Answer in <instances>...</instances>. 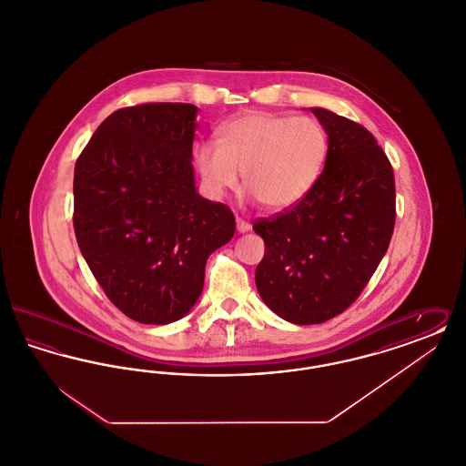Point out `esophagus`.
Here are the masks:
<instances>
[{
    "instance_id": "34e87169",
    "label": "esophagus",
    "mask_w": 466,
    "mask_h": 466,
    "mask_svg": "<svg viewBox=\"0 0 466 466\" xmlns=\"http://www.w3.org/2000/svg\"><path fill=\"white\" fill-rule=\"evenodd\" d=\"M236 225H238V232H239V234H244V232H248V230L251 228V225L248 222H244L241 218L236 220Z\"/></svg>"
}]
</instances>
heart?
<instances>
[{
    "label": "heart",
    "instance_id": "heart-1",
    "mask_svg": "<svg viewBox=\"0 0 466 466\" xmlns=\"http://www.w3.org/2000/svg\"><path fill=\"white\" fill-rule=\"evenodd\" d=\"M217 143H200L194 150L209 196L218 199L238 188L243 173L251 198L274 213L287 211L309 194L329 156V137L318 120L266 111L227 120Z\"/></svg>",
    "mask_w": 466,
    "mask_h": 466
}]
</instances>
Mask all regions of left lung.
<instances>
[{"mask_svg":"<svg viewBox=\"0 0 466 466\" xmlns=\"http://www.w3.org/2000/svg\"><path fill=\"white\" fill-rule=\"evenodd\" d=\"M329 136L323 173L287 213L253 230L266 253L255 270L267 308L295 325L348 309L376 272L395 227V177L376 137L325 108H309Z\"/></svg>","mask_w":466,"mask_h":466,"instance_id":"left-lung-1","label":"left lung"}]
</instances>
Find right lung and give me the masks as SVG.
<instances>
[{
  "mask_svg": "<svg viewBox=\"0 0 466 466\" xmlns=\"http://www.w3.org/2000/svg\"><path fill=\"white\" fill-rule=\"evenodd\" d=\"M199 108H122L75 166V236L111 302L137 323L167 325L194 308L208 257L236 232L232 211L196 190Z\"/></svg>",
  "mask_w": 466,
  "mask_h": 466,
  "instance_id": "add662e5",
  "label": "right lung"
}]
</instances>
